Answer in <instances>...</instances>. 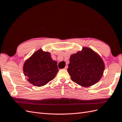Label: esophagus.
<instances>
[{
    "label": "esophagus",
    "mask_w": 122,
    "mask_h": 122,
    "mask_svg": "<svg viewBox=\"0 0 122 122\" xmlns=\"http://www.w3.org/2000/svg\"><path fill=\"white\" fill-rule=\"evenodd\" d=\"M68 66H65V68H64V69H65L66 70H67V69H68Z\"/></svg>",
    "instance_id": "esophagus-1"
}]
</instances>
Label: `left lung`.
<instances>
[{
    "label": "left lung",
    "mask_w": 122,
    "mask_h": 122,
    "mask_svg": "<svg viewBox=\"0 0 122 122\" xmlns=\"http://www.w3.org/2000/svg\"><path fill=\"white\" fill-rule=\"evenodd\" d=\"M68 72L72 81L81 86H90L100 81L105 65L98 54L87 47L72 54Z\"/></svg>",
    "instance_id": "left-lung-1"
}]
</instances>
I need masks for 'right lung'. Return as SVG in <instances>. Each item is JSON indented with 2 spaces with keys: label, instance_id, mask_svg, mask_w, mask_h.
<instances>
[{
  "label": "right lung",
  "instance_id": "add662e5",
  "mask_svg": "<svg viewBox=\"0 0 122 122\" xmlns=\"http://www.w3.org/2000/svg\"><path fill=\"white\" fill-rule=\"evenodd\" d=\"M23 70L31 84L40 87L56 77L58 68L57 62L53 60L50 53L39 49L25 61Z\"/></svg>",
  "mask_w": 122,
  "mask_h": 122
}]
</instances>
